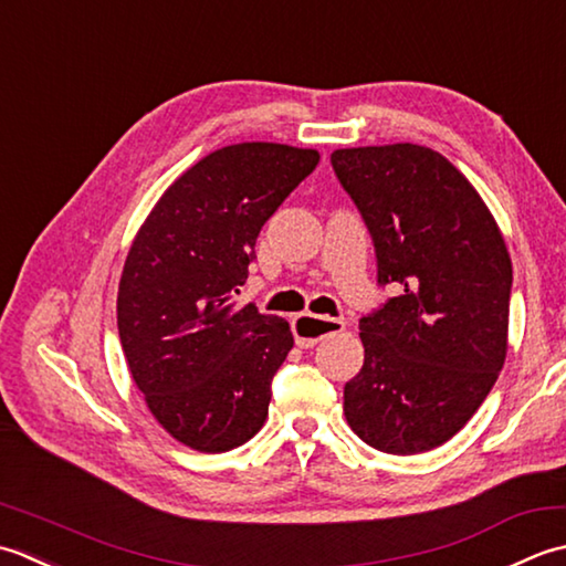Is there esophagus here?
Listing matches in <instances>:
<instances>
[{
  "instance_id": "1",
  "label": "esophagus",
  "mask_w": 566,
  "mask_h": 566,
  "mask_svg": "<svg viewBox=\"0 0 566 566\" xmlns=\"http://www.w3.org/2000/svg\"><path fill=\"white\" fill-rule=\"evenodd\" d=\"M293 337L297 347H315L317 342L332 337V334H339L344 329V319L334 317H317L313 313H303L293 317Z\"/></svg>"
}]
</instances>
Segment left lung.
<instances>
[{"label":"left lung","mask_w":566,"mask_h":566,"mask_svg":"<svg viewBox=\"0 0 566 566\" xmlns=\"http://www.w3.org/2000/svg\"><path fill=\"white\" fill-rule=\"evenodd\" d=\"M332 168L371 232L378 283L398 291L359 322L364 366L344 386V415L378 452H430L503 368L509 249L476 188L428 146L337 148Z\"/></svg>","instance_id":"obj_1"}]
</instances>
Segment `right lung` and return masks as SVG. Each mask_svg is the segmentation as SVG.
Returning a JSON list of instances; mask_svg holds the SVG:
<instances>
[{"label": "right lung", "instance_id": "1", "mask_svg": "<svg viewBox=\"0 0 566 566\" xmlns=\"http://www.w3.org/2000/svg\"><path fill=\"white\" fill-rule=\"evenodd\" d=\"M317 164L315 148H217L160 195L126 253L117 295L126 364L160 428L190 449L229 452L266 422L293 332L234 295L261 227Z\"/></svg>", "mask_w": 566, "mask_h": 566}]
</instances>
